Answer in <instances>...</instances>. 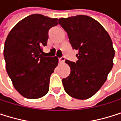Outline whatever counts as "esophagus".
<instances>
[{
  "label": "esophagus",
  "mask_w": 121,
  "mask_h": 121,
  "mask_svg": "<svg viewBox=\"0 0 121 121\" xmlns=\"http://www.w3.org/2000/svg\"><path fill=\"white\" fill-rule=\"evenodd\" d=\"M65 61V58L64 56L59 58V62H61V63H63V62H64Z\"/></svg>",
  "instance_id": "1"
}]
</instances>
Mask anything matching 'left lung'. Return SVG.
Masks as SVG:
<instances>
[{"mask_svg": "<svg viewBox=\"0 0 121 121\" xmlns=\"http://www.w3.org/2000/svg\"><path fill=\"white\" fill-rule=\"evenodd\" d=\"M67 32L73 49L77 50V62L66 60L71 72L62 79L65 91L77 99L93 96L103 86L111 72L115 50L104 27L87 15L59 19Z\"/></svg>", "mask_w": 121, "mask_h": 121, "instance_id": "left-lung-1", "label": "left lung"}]
</instances>
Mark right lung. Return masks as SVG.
<instances>
[{
	"label": "right lung",
	"instance_id": "add662e5",
	"mask_svg": "<svg viewBox=\"0 0 121 121\" xmlns=\"http://www.w3.org/2000/svg\"><path fill=\"white\" fill-rule=\"evenodd\" d=\"M57 20L40 14L29 15L13 27L5 42L6 71L15 89L27 99L41 98L49 91L50 76L59 60L44 56L42 47Z\"/></svg>",
	"mask_w": 121,
	"mask_h": 121
}]
</instances>
